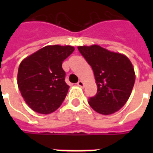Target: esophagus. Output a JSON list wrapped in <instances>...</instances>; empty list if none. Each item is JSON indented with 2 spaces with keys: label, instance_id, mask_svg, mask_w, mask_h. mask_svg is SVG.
<instances>
[{
  "label": "esophagus",
  "instance_id": "esophagus-1",
  "mask_svg": "<svg viewBox=\"0 0 153 153\" xmlns=\"http://www.w3.org/2000/svg\"><path fill=\"white\" fill-rule=\"evenodd\" d=\"M84 85H85V83H84L82 81H79V82H77V86H79V87H81V88H83Z\"/></svg>",
  "mask_w": 153,
  "mask_h": 153
}]
</instances>
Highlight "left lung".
Wrapping results in <instances>:
<instances>
[{
    "instance_id": "obj_1",
    "label": "left lung",
    "mask_w": 153,
    "mask_h": 153,
    "mask_svg": "<svg viewBox=\"0 0 153 153\" xmlns=\"http://www.w3.org/2000/svg\"><path fill=\"white\" fill-rule=\"evenodd\" d=\"M77 48L91 65L97 85V94L88 100L89 105L102 115L119 111L128 101L135 81L129 59L99 45L79 46Z\"/></svg>"
}]
</instances>
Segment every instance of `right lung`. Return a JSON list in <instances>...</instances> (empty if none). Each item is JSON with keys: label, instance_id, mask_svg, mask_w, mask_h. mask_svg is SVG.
<instances>
[{"label": "right lung", "instance_id": "add662e5", "mask_svg": "<svg viewBox=\"0 0 153 153\" xmlns=\"http://www.w3.org/2000/svg\"><path fill=\"white\" fill-rule=\"evenodd\" d=\"M74 50L70 45H49L22 60L17 76L18 87L34 111L50 114L61 105L70 88L65 82L62 63Z\"/></svg>", "mask_w": 153, "mask_h": 153}]
</instances>
